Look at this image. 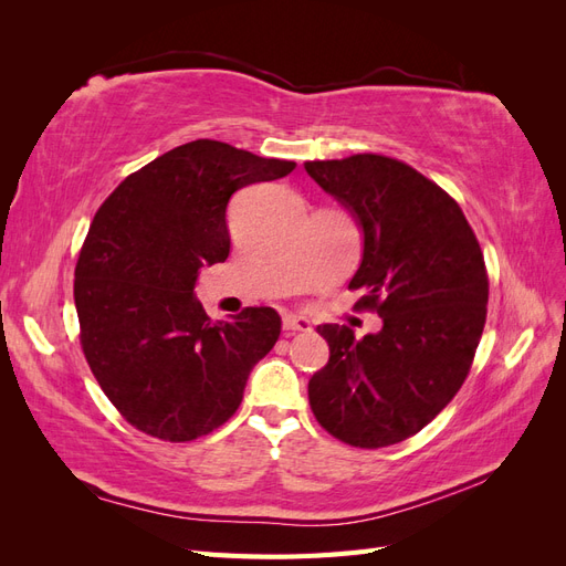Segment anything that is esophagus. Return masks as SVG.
Returning <instances> with one entry per match:
<instances>
[{
    "instance_id": "1",
    "label": "esophagus",
    "mask_w": 566,
    "mask_h": 566,
    "mask_svg": "<svg viewBox=\"0 0 566 566\" xmlns=\"http://www.w3.org/2000/svg\"><path fill=\"white\" fill-rule=\"evenodd\" d=\"M283 331H287V333H306V331H312V321L306 318V316L285 314L283 316Z\"/></svg>"
}]
</instances>
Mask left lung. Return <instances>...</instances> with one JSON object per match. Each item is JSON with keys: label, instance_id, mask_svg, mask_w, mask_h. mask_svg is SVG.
<instances>
[{"label": "left lung", "instance_id": "8db88e82", "mask_svg": "<svg viewBox=\"0 0 566 566\" xmlns=\"http://www.w3.org/2000/svg\"><path fill=\"white\" fill-rule=\"evenodd\" d=\"M356 221L364 254L349 287L382 328L356 339L323 323L331 358L310 380L321 427L358 449L420 432L465 382L486 321L484 254L458 202L399 160L352 156L304 163Z\"/></svg>", "mask_w": 566, "mask_h": 566}]
</instances>
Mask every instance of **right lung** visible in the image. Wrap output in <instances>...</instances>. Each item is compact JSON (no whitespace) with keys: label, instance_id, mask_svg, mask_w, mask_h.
I'll return each instance as SVG.
<instances>
[{"label":"right lung","instance_id":"1","mask_svg":"<svg viewBox=\"0 0 566 566\" xmlns=\"http://www.w3.org/2000/svg\"><path fill=\"white\" fill-rule=\"evenodd\" d=\"M293 169L198 139L129 175L98 208L75 269L80 339L101 389L136 430L191 441L241 406L281 316L248 306L212 321L196 283L202 266L229 256L231 196Z\"/></svg>","mask_w":566,"mask_h":566}]
</instances>
